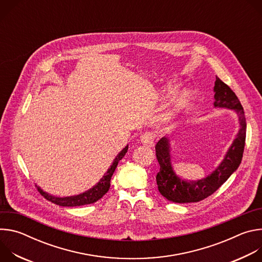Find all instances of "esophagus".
<instances>
[{"label": "esophagus", "instance_id": "esophagus-1", "mask_svg": "<svg viewBox=\"0 0 262 262\" xmlns=\"http://www.w3.org/2000/svg\"><path fill=\"white\" fill-rule=\"evenodd\" d=\"M141 142L147 147H154L155 146V136L150 132H145L141 136Z\"/></svg>", "mask_w": 262, "mask_h": 262}]
</instances>
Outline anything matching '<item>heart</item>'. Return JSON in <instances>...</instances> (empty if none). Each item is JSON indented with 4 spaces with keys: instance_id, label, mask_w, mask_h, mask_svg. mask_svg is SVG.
I'll list each match as a JSON object with an SVG mask.
<instances>
[{
    "instance_id": "b5f03b06",
    "label": "heart",
    "mask_w": 262,
    "mask_h": 262,
    "mask_svg": "<svg viewBox=\"0 0 262 262\" xmlns=\"http://www.w3.org/2000/svg\"><path fill=\"white\" fill-rule=\"evenodd\" d=\"M178 86L179 85L176 83H170L169 85H167L165 91L167 94H172L175 91H177ZM190 100H191V94L189 91H181L175 94L172 97L168 107L159 116L158 121L161 124L170 123L181 111H183L186 106H188Z\"/></svg>"
}]
</instances>
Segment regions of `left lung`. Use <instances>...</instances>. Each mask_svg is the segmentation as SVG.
I'll use <instances>...</instances> for the list:
<instances>
[{
    "label": "left lung",
    "mask_w": 262,
    "mask_h": 262,
    "mask_svg": "<svg viewBox=\"0 0 262 262\" xmlns=\"http://www.w3.org/2000/svg\"><path fill=\"white\" fill-rule=\"evenodd\" d=\"M213 92L214 107L233 110L237 114L239 122L238 133L220 165L205 178L198 180H186L175 173L171 162L170 140L167 137H163L156 145V155L160 164L157 184L159 192L169 201L190 203L207 198L237 170L242 163L247 132L243 105L230 87L223 83L217 77L215 78Z\"/></svg>",
    "instance_id": "8db88e82"
}]
</instances>
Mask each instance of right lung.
<instances>
[{
  "label": "right lung",
  "instance_id": "obj_1",
  "mask_svg": "<svg viewBox=\"0 0 262 262\" xmlns=\"http://www.w3.org/2000/svg\"><path fill=\"white\" fill-rule=\"evenodd\" d=\"M128 145H126L122 150L117 155V157L114 159V162L112 163L111 167L107 169V171L103 174V176L100 178V180L93 186V188L89 189L88 191L76 195V196H69V197H56L53 195H50L49 193L45 192L40 186L36 184L37 189L40 192V194L49 201L60 205V206H68V207H73V206H81V205H86V204H91L99 200L104 194L107 193L110 189V182L112 175H113L115 169L117 168V165L119 161L125 156L127 152Z\"/></svg>",
  "mask_w": 262,
  "mask_h": 262
}]
</instances>
